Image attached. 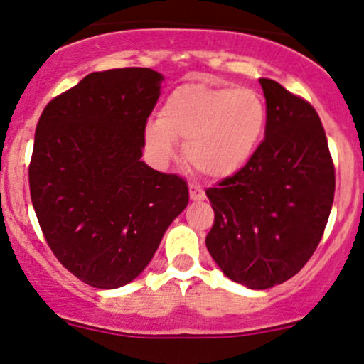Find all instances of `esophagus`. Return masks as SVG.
Instances as JSON below:
<instances>
[{
	"label": "esophagus",
	"mask_w": 364,
	"mask_h": 364,
	"mask_svg": "<svg viewBox=\"0 0 364 364\" xmlns=\"http://www.w3.org/2000/svg\"><path fill=\"white\" fill-rule=\"evenodd\" d=\"M190 198L193 200V202H202V200H205V191L200 186L190 185Z\"/></svg>",
	"instance_id": "34e87169"
}]
</instances>
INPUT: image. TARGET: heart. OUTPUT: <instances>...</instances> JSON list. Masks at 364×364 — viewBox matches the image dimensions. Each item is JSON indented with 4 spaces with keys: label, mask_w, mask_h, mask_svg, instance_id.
<instances>
[{
    "label": "heart",
    "mask_w": 364,
    "mask_h": 364,
    "mask_svg": "<svg viewBox=\"0 0 364 364\" xmlns=\"http://www.w3.org/2000/svg\"><path fill=\"white\" fill-rule=\"evenodd\" d=\"M267 127L265 102L246 87L185 83L166 97L161 118L149 119L144 141L157 166L176 157L185 140L191 168L210 178H228L252 161Z\"/></svg>",
    "instance_id": "obj_1"
}]
</instances>
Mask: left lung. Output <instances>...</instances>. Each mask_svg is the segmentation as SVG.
<instances>
[{
	"instance_id": "obj_1",
	"label": "left lung",
	"mask_w": 364,
	"mask_h": 364,
	"mask_svg": "<svg viewBox=\"0 0 364 364\" xmlns=\"http://www.w3.org/2000/svg\"><path fill=\"white\" fill-rule=\"evenodd\" d=\"M265 140L235 176L205 191L214 225L205 245L219 269L248 289H269L303 269L332 210L336 171L310 102L260 78Z\"/></svg>"
}]
</instances>
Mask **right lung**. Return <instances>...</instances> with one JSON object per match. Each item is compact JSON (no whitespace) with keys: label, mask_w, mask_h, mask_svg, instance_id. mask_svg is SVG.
Returning a JSON list of instances; mask_svg holds the SVG:
<instances>
[{"label":"right lung","mask_w":364,"mask_h":364,"mask_svg":"<svg viewBox=\"0 0 364 364\" xmlns=\"http://www.w3.org/2000/svg\"><path fill=\"white\" fill-rule=\"evenodd\" d=\"M162 80L150 68L90 73L37 123L32 205L61 265L92 287L139 277L188 205L185 179L140 161Z\"/></svg>","instance_id":"1"}]
</instances>
